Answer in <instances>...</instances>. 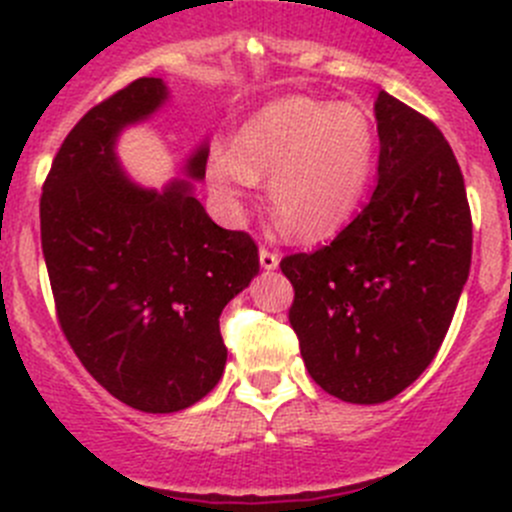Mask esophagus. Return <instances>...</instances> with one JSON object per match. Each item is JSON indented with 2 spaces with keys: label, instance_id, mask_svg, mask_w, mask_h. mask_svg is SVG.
I'll list each match as a JSON object with an SVG mask.
<instances>
[{
  "label": "esophagus",
  "instance_id": "obj_1",
  "mask_svg": "<svg viewBox=\"0 0 512 512\" xmlns=\"http://www.w3.org/2000/svg\"><path fill=\"white\" fill-rule=\"evenodd\" d=\"M260 265H262V270H277V267H280V255H277V252H270V250H265V247H260Z\"/></svg>",
  "mask_w": 512,
  "mask_h": 512
}]
</instances>
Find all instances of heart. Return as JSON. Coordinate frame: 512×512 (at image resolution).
I'll list each match as a JSON object with an SVG mask.
<instances>
[{
    "instance_id": "b5f03b06",
    "label": "heart",
    "mask_w": 512,
    "mask_h": 512,
    "mask_svg": "<svg viewBox=\"0 0 512 512\" xmlns=\"http://www.w3.org/2000/svg\"><path fill=\"white\" fill-rule=\"evenodd\" d=\"M376 163V133L349 103L287 96L242 121L232 148L215 146L205 175L227 213L240 218L252 183L267 180L280 227L307 242L349 225Z\"/></svg>"
}]
</instances>
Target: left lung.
<instances>
[{"label": "left lung", "mask_w": 512, "mask_h": 512, "mask_svg": "<svg viewBox=\"0 0 512 512\" xmlns=\"http://www.w3.org/2000/svg\"><path fill=\"white\" fill-rule=\"evenodd\" d=\"M379 180L317 252L280 262L309 376L349 404H381L426 371L471 272L473 223L458 160L426 116L381 91Z\"/></svg>", "instance_id": "left-lung-1"}]
</instances>
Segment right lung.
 Here are the masks:
<instances>
[{
	"mask_svg": "<svg viewBox=\"0 0 512 512\" xmlns=\"http://www.w3.org/2000/svg\"><path fill=\"white\" fill-rule=\"evenodd\" d=\"M163 79H138L91 108L66 136L41 193V250L59 324L91 376L123 404L173 414L225 371L220 314L260 272L247 232L215 225L185 175L143 188L116 156L123 128L168 103Z\"/></svg>",
	"mask_w": 512,
	"mask_h": 512,
	"instance_id": "right-lung-1",
	"label": "right lung"
}]
</instances>
